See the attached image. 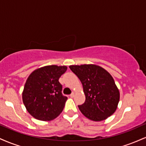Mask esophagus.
Segmentation results:
<instances>
[{
    "label": "esophagus",
    "mask_w": 146,
    "mask_h": 146,
    "mask_svg": "<svg viewBox=\"0 0 146 146\" xmlns=\"http://www.w3.org/2000/svg\"><path fill=\"white\" fill-rule=\"evenodd\" d=\"M70 97H71V98H74L75 97V93H72L71 95H70Z\"/></svg>",
    "instance_id": "obj_1"
}]
</instances>
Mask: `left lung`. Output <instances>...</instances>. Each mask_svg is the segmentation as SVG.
Returning a JSON list of instances; mask_svg holds the SVG:
<instances>
[{
    "label": "left lung",
    "instance_id": "8db88e82",
    "mask_svg": "<svg viewBox=\"0 0 146 146\" xmlns=\"http://www.w3.org/2000/svg\"><path fill=\"white\" fill-rule=\"evenodd\" d=\"M71 70L80 79L86 100L78 106L81 113L89 119L100 121L106 119L117 110L119 90L112 75L96 64L71 65Z\"/></svg>",
    "mask_w": 146,
    "mask_h": 146
}]
</instances>
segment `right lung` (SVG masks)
<instances>
[{
  "label": "right lung",
  "mask_w": 146,
  "mask_h": 146,
  "mask_svg": "<svg viewBox=\"0 0 146 146\" xmlns=\"http://www.w3.org/2000/svg\"><path fill=\"white\" fill-rule=\"evenodd\" d=\"M66 66L49 65L34 70L28 77L23 91V102L31 116L40 121L54 119L62 112L67 98L62 94L58 81Z\"/></svg>",
  "instance_id": "right-lung-1"
}]
</instances>
